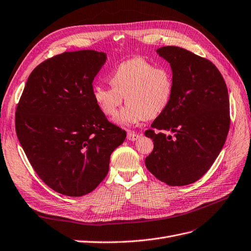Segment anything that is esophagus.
Instances as JSON below:
<instances>
[{
  "label": "esophagus",
  "mask_w": 251,
  "mask_h": 251,
  "mask_svg": "<svg viewBox=\"0 0 251 251\" xmlns=\"http://www.w3.org/2000/svg\"><path fill=\"white\" fill-rule=\"evenodd\" d=\"M126 138H127L128 140H130V141H135V140H137V139L139 138V135H138V134H136V133H134V132L128 131V132H127Z\"/></svg>",
  "instance_id": "esophagus-1"
}]
</instances>
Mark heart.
Wrapping results in <instances>:
<instances>
[{
  "label": "heart",
  "instance_id": "1",
  "mask_svg": "<svg viewBox=\"0 0 251 251\" xmlns=\"http://www.w3.org/2000/svg\"><path fill=\"white\" fill-rule=\"evenodd\" d=\"M110 83L112 87L94 86L93 100L104 115L112 117L125 97L127 104L115 117V123L121 126L157 117L168 108L174 90L170 70L142 57L119 64L110 75Z\"/></svg>",
  "mask_w": 251,
  "mask_h": 251
}]
</instances>
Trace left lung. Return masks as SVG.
<instances>
[{
	"instance_id": "8db88e82",
	"label": "left lung",
	"mask_w": 251,
	"mask_h": 251,
	"mask_svg": "<svg viewBox=\"0 0 251 251\" xmlns=\"http://www.w3.org/2000/svg\"><path fill=\"white\" fill-rule=\"evenodd\" d=\"M173 72L171 101L146 131L154 141L148 170L171 186L199 180L221 151L229 131V98L210 60L176 46L157 49ZM158 130V132H155Z\"/></svg>"
}]
</instances>
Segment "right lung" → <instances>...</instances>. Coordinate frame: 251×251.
Instances as JSON below:
<instances>
[{
  "mask_svg": "<svg viewBox=\"0 0 251 251\" xmlns=\"http://www.w3.org/2000/svg\"><path fill=\"white\" fill-rule=\"evenodd\" d=\"M105 59V53L94 50L46 59L29 75L18 103L16 131L30 164L65 196L94 191L126 137L93 100L92 82Z\"/></svg>",
  "mask_w": 251,
  "mask_h": 251,
  "instance_id": "right-lung-1",
  "label": "right lung"
}]
</instances>
